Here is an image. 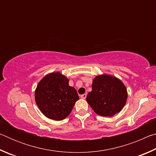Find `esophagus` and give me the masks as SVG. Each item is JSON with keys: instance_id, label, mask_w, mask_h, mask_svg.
<instances>
[{"instance_id": "1", "label": "esophagus", "mask_w": 156, "mask_h": 156, "mask_svg": "<svg viewBox=\"0 0 156 156\" xmlns=\"http://www.w3.org/2000/svg\"><path fill=\"white\" fill-rule=\"evenodd\" d=\"M86 97H87V94H85L81 95V96H80V98L82 99H85Z\"/></svg>"}]
</instances>
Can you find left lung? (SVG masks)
<instances>
[{"label":"left lung","mask_w":156,"mask_h":156,"mask_svg":"<svg viewBox=\"0 0 156 156\" xmlns=\"http://www.w3.org/2000/svg\"><path fill=\"white\" fill-rule=\"evenodd\" d=\"M127 96V90L121 80L105 73L94 78L92 90L86 100L98 115L112 117L123 109Z\"/></svg>","instance_id":"left-lung-1"}]
</instances>
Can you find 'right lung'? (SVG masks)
<instances>
[{
  "label": "right lung",
  "instance_id": "add662e5",
  "mask_svg": "<svg viewBox=\"0 0 156 156\" xmlns=\"http://www.w3.org/2000/svg\"><path fill=\"white\" fill-rule=\"evenodd\" d=\"M69 81L67 76L56 72L44 76L37 85L34 95L36 103L49 119H65L79 100L76 89L69 85Z\"/></svg>",
  "mask_w": 156,
  "mask_h": 156
}]
</instances>
